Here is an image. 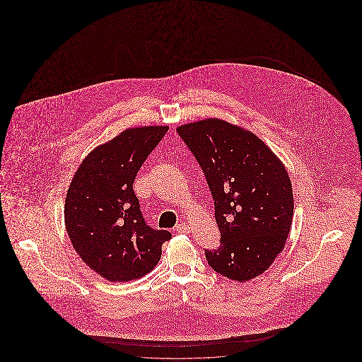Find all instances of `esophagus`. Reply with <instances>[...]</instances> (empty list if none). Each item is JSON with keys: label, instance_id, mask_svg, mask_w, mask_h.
Returning a JSON list of instances; mask_svg holds the SVG:
<instances>
[{"label": "esophagus", "instance_id": "1", "mask_svg": "<svg viewBox=\"0 0 362 362\" xmlns=\"http://www.w3.org/2000/svg\"><path fill=\"white\" fill-rule=\"evenodd\" d=\"M175 230H176L177 233H187V232H189V225L185 224V223H180V224H177L175 226Z\"/></svg>", "mask_w": 362, "mask_h": 362}]
</instances>
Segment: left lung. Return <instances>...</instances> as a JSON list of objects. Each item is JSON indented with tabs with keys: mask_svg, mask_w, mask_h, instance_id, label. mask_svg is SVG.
<instances>
[{
	"mask_svg": "<svg viewBox=\"0 0 362 362\" xmlns=\"http://www.w3.org/2000/svg\"><path fill=\"white\" fill-rule=\"evenodd\" d=\"M214 199L221 239L205 250L218 274L245 282L264 273L284 250L293 217L289 175L255 134L221 119L179 126Z\"/></svg>",
	"mask_w": 362,
	"mask_h": 362,
	"instance_id": "obj_1",
	"label": "left lung"
}]
</instances>
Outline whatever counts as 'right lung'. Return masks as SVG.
<instances>
[{"label": "right lung", "instance_id": "obj_1", "mask_svg": "<svg viewBox=\"0 0 362 362\" xmlns=\"http://www.w3.org/2000/svg\"><path fill=\"white\" fill-rule=\"evenodd\" d=\"M168 126L127 129L86 156L70 183L65 225L93 272L127 282L152 272L171 232L146 224L133 189L138 171Z\"/></svg>", "mask_w": 362, "mask_h": 362}]
</instances>
